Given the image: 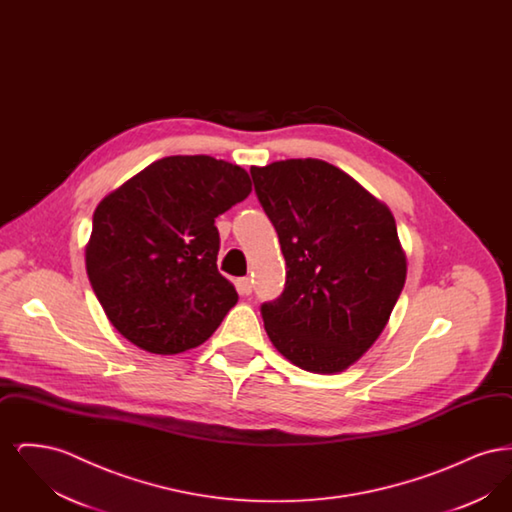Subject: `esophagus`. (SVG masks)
<instances>
[{
	"label": "esophagus",
	"instance_id": "34e87169",
	"mask_svg": "<svg viewBox=\"0 0 512 512\" xmlns=\"http://www.w3.org/2000/svg\"><path fill=\"white\" fill-rule=\"evenodd\" d=\"M236 286H238V292L242 293V295H249L251 290H253V284H251L249 278H238Z\"/></svg>",
	"mask_w": 512,
	"mask_h": 512
}]
</instances>
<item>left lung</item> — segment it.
<instances>
[{"instance_id":"8db88e82","label":"left lung","mask_w":512,"mask_h":512,"mask_svg":"<svg viewBox=\"0 0 512 512\" xmlns=\"http://www.w3.org/2000/svg\"><path fill=\"white\" fill-rule=\"evenodd\" d=\"M251 176L286 259L284 293L261 307L268 338L303 370L343 372L380 338L405 286L390 207L320 159L251 167Z\"/></svg>"}]
</instances>
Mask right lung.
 <instances>
[{
  "label": "right lung",
  "instance_id": "add662e5",
  "mask_svg": "<svg viewBox=\"0 0 512 512\" xmlns=\"http://www.w3.org/2000/svg\"><path fill=\"white\" fill-rule=\"evenodd\" d=\"M249 194L242 167L171 155L99 201L86 272L119 334L155 355H176L213 336L238 301L217 268L215 219Z\"/></svg>",
  "mask_w": 512,
  "mask_h": 512
}]
</instances>
